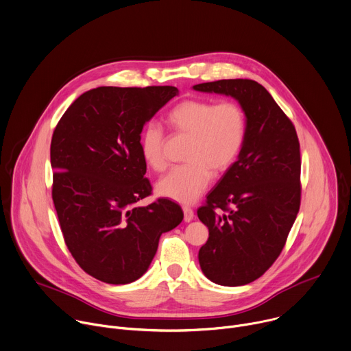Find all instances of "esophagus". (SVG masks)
I'll return each instance as SVG.
<instances>
[{"mask_svg":"<svg viewBox=\"0 0 351 351\" xmlns=\"http://www.w3.org/2000/svg\"><path fill=\"white\" fill-rule=\"evenodd\" d=\"M183 213H184V221H191L194 217V210L190 206H183Z\"/></svg>","mask_w":351,"mask_h":351,"instance_id":"esophagus-1","label":"esophagus"}]
</instances>
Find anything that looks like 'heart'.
Returning <instances> with one entry per match:
<instances>
[{"label":"heart","mask_w":351,"mask_h":351,"mask_svg":"<svg viewBox=\"0 0 351 351\" xmlns=\"http://www.w3.org/2000/svg\"><path fill=\"white\" fill-rule=\"evenodd\" d=\"M165 121L176 134L190 136L189 162L162 178L157 191L180 204H191L208 187L212 171L223 172L237 160L247 138V117L234 101L186 99L168 111ZM164 146L161 128L147 125L141 136V153L153 171L167 168Z\"/></svg>","instance_id":"1"}]
</instances>
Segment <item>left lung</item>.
Returning a JSON list of instances; mask_svg holds the SVG:
<instances>
[{"instance_id": "left-lung-1", "label": "left lung", "mask_w": 351, "mask_h": 351, "mask_svg": "<svg viewBox=\"0 0 351 351\" xmlns=\"http://www.w3.org/2000/svg\"><path fill=\"white\" fill-rule=\"evenodd\" d=\"M193 89L234 97L247 117L239 160L197 210L209 230L198 252L202 273L219 285H245L280 256L299 212V139L273 96L254 80H219Z\"/></svg>"}]
</instances>
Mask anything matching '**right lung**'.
I'll return each mask as SVG.
<instances>
[{
	"label": "right lung",
	"mask_w": 351,
	"mask_h": 351,
	"mask_svg": "<svg viewBox=\"0 0 351 351\" xmlns=\"http://www.w3.org/2000/svg\"><path fill=\"white\" fill-rule=\"evenodd\" d=\"M179 93L175 86H99L77 97L51 142L52 198L64 243L80 267L121 285L149 269L162 232L183 220L167 198L138 206L152 194L141 134Z\"/></svg>",
	"instance_id": "right-lung-1"
}]
</instances>
